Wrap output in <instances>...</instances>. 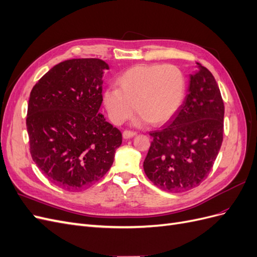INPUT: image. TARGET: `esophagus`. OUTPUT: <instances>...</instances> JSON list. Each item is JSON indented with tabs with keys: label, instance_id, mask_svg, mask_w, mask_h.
<instances>
[{
	"label": "esophagus",
	"instance_id": "1",
	"mask_svg": "<svg viewBox=\"0 0 257 257\" xmlns=\"http://www.w3.org/2000/svg\"><path fill=\"white\" fill-rule=\"evenodd\" d=\"M136 134H137V133H136V132H134V131H127V130H126V131L123 132V138L128 139V138L134 137Z\"/></svg>",
	"mask_w": 257,
	"mask_h": 257
}]
</instances>
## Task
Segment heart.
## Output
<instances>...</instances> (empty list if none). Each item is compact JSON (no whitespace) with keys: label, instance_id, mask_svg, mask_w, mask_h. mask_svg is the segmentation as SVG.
Masks as SVG:
<instances>
[{"label":"heart","instance_id":"b5f03b06","mask_svg":"<svg viewBox=\"0 0 257 257\" xmlns=\"http://www.w3.org/2000/svg\"><path fill=\"white\" fill-rule=\"evenodd\" d=\"M119 88L104 93V104L114 124H122L133 114L135 105L143 119L159 125L172 119L181 107L186 79L173 64H139L128 68L118 79Z\"/></svg>","mask_w":257,"mask_h":257}]
</instances>
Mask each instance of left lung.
Instances as JSON below:
<instances>
[{
	"label": "left lung",
	"instance_id": "obj_1",
	"mask_svg": "<svg viewBox=\"0 0 257 257\" xmlns=\"http://www.w3.org/2000/svg\"><path fill=\"white\" fill-rule=\"evenodd\" d=\"M190 77L189 93L167 126L151 131L144 162L149 180L163 191L181 193L208 177L220 151L224 103L213 75L198 62Z\"/></svg>",
	"mask_w": 257,
	"mask_h": 257
}]
</instances>
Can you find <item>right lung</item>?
<instances>
[{"label":"right lung","mask_w":257,"mask_h":257,"mask_svg":"<svg viewBox=\"0 0 257 257\" xmlns=\"http://www.w3.org/2000/svg\"><path fill=\"white\" fill-rule=\"evenodd\" d=\"M99 59H72L53 66L31 91L27 130L30 153L50 182L78 192L110 169L121 132L98 113L103 102Z\"/></svg>","instance_id":"1"}]
</instances>
